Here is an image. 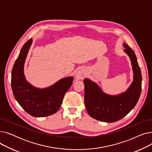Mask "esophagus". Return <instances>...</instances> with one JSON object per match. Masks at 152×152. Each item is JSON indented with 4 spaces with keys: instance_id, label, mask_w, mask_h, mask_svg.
<instances>
[{
    "instance_id": "34e87169",
    "label": "esophagus",
    "mask_w": 152,
    "mask_h": 152,
    "mask_svg": "<svg viewBox=\"0 0 152 152\" xmlns=\"http://www.w3.org/2000/svg\"><path fill=\"white\" fill-rule=\"evenodd\" d=\"M76 76L79 79H81L83 77V75L81 72H77V73L76 74Z\"/></svg>"
}]
</instances>
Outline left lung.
<instances>
[{
	"instance_id": "obj_1",
	"label": "left lung",
	"mask_w": 152,
	"mask_h": 152,
	"mask_svg": "<svg viewBox=\"0 0 152 152\" xmlns=\"http://www.w3.org/2000/svg\"><path fill=\"white\" fill-rule=\"evenodd\" d=\"M124 51L129 56L134 72V81L127 91L120 95H109L88 79H84V103L89 116L97 120L113 123L120 120L134 108L142 91V75L136 55L131 48L124 44Z\"/></svg>"
}]
</instances>
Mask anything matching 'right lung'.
Here are the masks:
<instances>
[{"label":"right lung","mask_w":152,"mask_h":152,"mask_svg":"<svg viewBox=\"0 0 152 152\" xmlns=\"http://www.w3.org/2000/svg\"><path fill=\"white\" fill-rule=\"evenodd\" d=\"M32 39L24 44L12 71V89L14 97L26 113L34 117H44L59 110L73 77L63 78L45 89H37L29 84L23 74V66Z\"/></svg>","instance_id":"right-lung-1"}]
</instances>
